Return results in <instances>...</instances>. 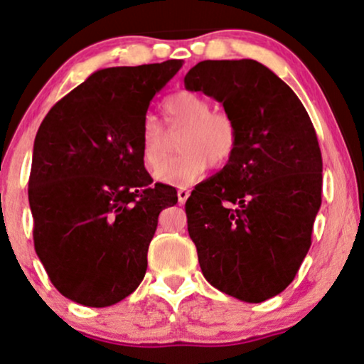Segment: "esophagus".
Segmentation results:
<instances>
[{
	"label": "esophagus",
	"instance_id": "34e87169",
	"mask_svg": "<svg viewBox=\"0 0 364 364\" xmlns=\"http://www.w3.org/2000/svg\"><path fill=\"white\" fill-rule=\"evenodd\" d=\"M190 198V190H186V188H179L178 190V201L179 203H185V201Z\"/></svg>",
	"mask_w": 364,
	"mask_h": 364
}]
</instances>
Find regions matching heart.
I'll list each match as a JSON object with an SVG mask.
<instances>
[{
  "instance_id": "b5f03b06",
  "label": "heart",
  "mask_w": 364,
  "mask_h": 364,
  "mask_svg": "<svg viewBox=\"0 0 364 364\" xmlns=\"http://www.w3.org/2000/svg\"><path fill=\"white\" fill-rule=\"evenodd\" d=\"M163 113L169 135L182 132L178 137L181 156L176 159L164 166L168 161L169 140L156 117L147 115L140 129L142 163L161 183L191 185L203 176L208 164L222 168L232 159L239 142L237 125L227 113L212 112V103L207 98L181 91L166 100Z\"/></svg>"
}]
</instances>
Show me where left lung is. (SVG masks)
Masks as SVG:
<instances>
[{
	"label": "left lung",
	"mask_w": 364,
	"mask_h": 364,
	"mask_svg": "<svg viewBox=\"0 0 364 364\" xmlns=\"http://www.w3.org/2000/svg\"><path fill=\"white\" fill-rule=\"evenodd\" d=\"M185 87L222 103L239 130L232 159L186 201L201 273L259 304L293 282L312 244L322 203L315 129L291 87L257 60H201Z\"/></svg>",
	"instance_id": "1"
}]
</instances>
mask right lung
<instances>
[{"label": "right lung", "instance_id": "obj_1", "mask_svg": "<svg viewBox=\"0 0 364 364\" xmlns=\"http://www.w3.org/2000/svg\"><path fill=\"white\" fill-rule=\"evenodd\" d=\"M181 65L171 59L96 71L38 127L28 181L35 252L76 304L110 307L144 279L157 218L178 195L152 185L140 129L151 100Z\"/></svg>", "mask_w": 364, "mask_h": 364}]
</instances>
